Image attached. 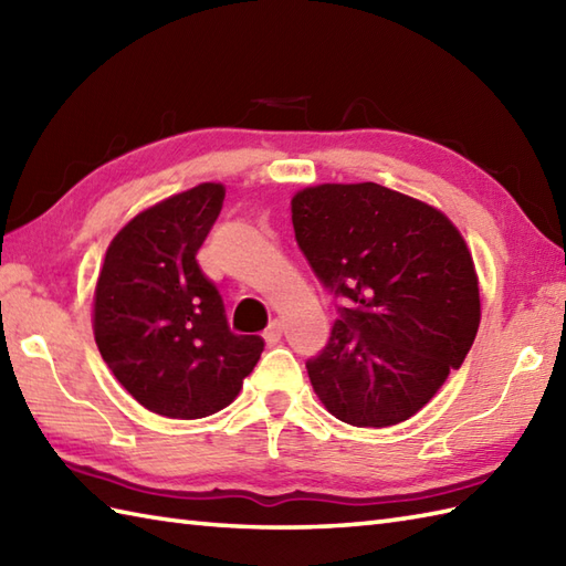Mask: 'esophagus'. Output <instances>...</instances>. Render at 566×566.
<instances>
[{
    "label": "esophagus",
    "mask_w": 566,
    "mask_h": 566,
    "mask_svg": "<svg viewBox=\"0 0 566 566\" xmlns=\"http://www.w3.org/2000/svg\"><path fill=\"white\" fill-rule=\"evenodd\" d=\"M264 340H268V345H276L282 340V323L276 318L270 323L268 331H264Z\"/></svg>",
    "instance_id": "esophagus-1"
}]
</instances>
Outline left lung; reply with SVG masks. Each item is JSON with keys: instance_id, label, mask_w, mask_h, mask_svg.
<instances>
[{"instance_id": "8db88e82", "label": "left lung", "mask_w": 566, "mask_h": 566, "mask_svg": "<svg viewBox=\"0 0 566 566\" xmlns=\"http://www.w3.org/2000/svg\"><path fill=\"white\" fill-rule=\"evenodd\" d=\"M296 243L338 318L306 359L321 403L357 428L416 416L472 347L482 302L472 252L442 211L375 182L292 199Z\"/></svg>"}]
</instances>
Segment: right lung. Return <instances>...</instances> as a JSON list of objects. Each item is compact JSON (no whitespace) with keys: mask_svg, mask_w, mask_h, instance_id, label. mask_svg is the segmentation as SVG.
Returning <instances> with one entry per match:
<instances>
[{"mask_svg":"<svg viewBox=\"0 0 566 566\" xmlns=\"http://www.w3.org/2000/svg\"><path fill=\"white\" fill-rule=\"evenodd\" d=\"M203 182L138 213L112 240L94 290V340L118 384L167 418H203L231 403L264 350L235 335L197 250L223 207Z\"/></svg>","mask_w":566,"mask_h":566,"instance_id":"right-lung-1","label":"right lung"}]
</instances>
